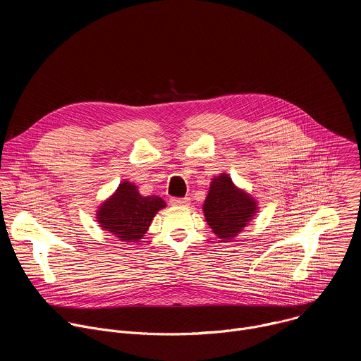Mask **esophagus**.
I'll list each match as a JSON object with an SVG mask.
<instances>
[{
	"instance_id": "1",
	"label": "esophagus",
	"mask_w": 361,
	"mask_h": 361,
	"mask_svg": "<svg viewBox=\"0 0 361 361\" xmlns=\"http://www.w3.org/2000/svg\"><path fill=\"white\" fill-rule=\"evenodd\" d=\"M191 198L190 197H184V198H177V197H173L170 200L171 205H174V207H187V205L190 204Z\"/></svg>"
}]
</instances>
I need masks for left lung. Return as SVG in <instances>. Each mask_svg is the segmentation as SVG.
Here are the masks:
<instances>
[{
	"instance_id": "1",
	"label": "left lung",
	"mask_w": 361,
	"mask_h": 361,
	"mask_svg": "<svg viewBox=\"0 0 361 361\" xmlns=\"http://www.w3.org/2000/svg\"><path fill=\"white\" fill-rule=\"evenodd\" d=\"M257 202L251 194L238 188L226 173L216 176L202 204L205 221L223 241L237 237L257 214Z\"/></svg>"
}]
</instances>
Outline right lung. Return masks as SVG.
I'll use <instances>...</instances> for the list:
<instances>
[{"label":"right lung","mask_w":361,"mask_h":361,"mask_svg":"<svg viewBox=\"0 0 361 361\" xmlns=\"http://www.w3.org/2000/svg\"><path fill=\"white\" fill-rule=\"evenodd\" d=\"M159 195H141L134 183L123 181L117 190L97 209L99 227L120 241L137 243L148 231L156 214L166 207Z\"/></svg>","instance_id":"right-lung-1"}]
</instances>
